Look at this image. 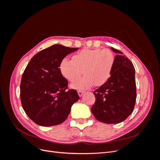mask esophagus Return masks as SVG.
<instances>
[{
  "mask_svg": "<svg viewBox=\"0 0 160 160\" xmlns=\"http://www.w3.org/2000/svg\"><path fill=\"white\" fill-rule=\"evenodd\" d=\"M77 93H78V95H79V97H81L82 95H83L84 91H82V90H79L78 91H77Z\"/></svg>",
  "mask_w": 160,
  "mask_h": 160,
  "instance_id": "1",
  "label": "esophagus"
}]
</instances>
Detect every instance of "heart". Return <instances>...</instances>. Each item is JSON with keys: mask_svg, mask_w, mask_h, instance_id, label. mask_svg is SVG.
<instances>
[{"mask_svg": "<svg viewBox=\"0 0 160 160\" xmlns=\"http://www.w3.org/2000/svg\"><path fill=\"white\" fill-rule=\"evenodd\" d=\"M115 64V55L108 49H85L72 56V60L65 57L60 62V71L66 79L75 82V89L89 88L94 84L99 87L107 83L112 73ZM83 71L82 72V70Z\"/></svg>", "mask_w": 160, "mask_h": 160, "instance_id": "1", "label": "heart"}]
</instances>
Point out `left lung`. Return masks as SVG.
Wrapping results in <instances>:
<instances>
[{
  "label": "left lung",
  "mask_w": 160,
  "mask_h": 160,
  "mask_svg": "<svg viewBox=\"0 0 160 160\" xmlns=\"http://www.w3.org/2000/svg\"><path fill=\"white\" fill-rule=\"evenodd\" d=\"M115 54L112 73L107 83L93 91L95 103L91 112L105 123H119L132 113L136 99L135 68L120 51L111 48Z\"/></svg>",
  "instance_id": "left-lung-1"
}]
</instances>
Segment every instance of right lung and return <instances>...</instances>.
Wrapping results in <instances>:
<instances>
[{"instance_id": "add662e5", "label": "right lung", "mask_w": 160, "mask_h": 160, "mask_svg": "<svg viewBox=\"0 0 160 160\" xmlns=\"http://www.w3.org/2000/svg\"><path fill=\"white\" fill-rule=\"evenodd\" d=\"M78 48L54 45L32 57L24 71L20 85L23 109L32 121L41 126L65 122L72 104L79 96L67 89L68 81L62 75L60 62Z\"/></svg>"}]
</instances>
